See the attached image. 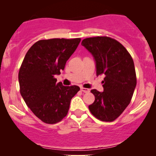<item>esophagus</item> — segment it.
I'll return each instance as SVG.
<instances>
[{
  "label": "esophagus",
  "mask_w": 156,
  "mask_h": 156,
  "mask_svg": "<svg viewBox=\"0 0 156 156\" xmlns=\"http://www.w3.org/2000/svg\"><path fill=\"white\" fill-rule=\"evenodd\" d=\"M81 91H83V92H84V93H87L89 91V89L87 88H84V87H81Z\"/></svg>",
  "instance_id": "esophagus-1"
}]
</instances>
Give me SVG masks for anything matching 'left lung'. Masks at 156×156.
Wrapping results in <instances>:
<instances>
[{
  "mask_svg": "<svg viewBox=\"0 0 156 156\" xmlns=\"http://www.w3.org/2000/svg\"><path fill=\"white\" fill-rule=\"evenodd\" d=\"M84 46L94 57L97 76H105L104 91L92 89L95 100L89 111L102 121L118 118L131 102L136 86L133 60L129 52L117 40L108 37L84 39Z\"/></svg>",
  "mask_w": 156,
  "mask_h": 156,
  "instance_id": "1",
  "label": "left lung"
}]
</instances>
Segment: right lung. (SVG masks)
<instances>
[{"label":"right lung","instance_id":"1","mask_svg":"<svg viewBox=\"0 0 156 156\" xmlns=\"http://www.w3.org/2000/svg\"><path fill=\"white\" fill-rule=\"evenodd\" d=\"M81 41L75 39L42 40L25 55L18 74L20 94L34 114L46 123L53 124L67 116L78 86L65 87L57 83L56 75Z\"/></svg>","mask_w":156,"mask_h":156}]
</instances>
